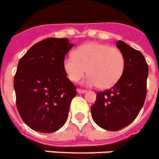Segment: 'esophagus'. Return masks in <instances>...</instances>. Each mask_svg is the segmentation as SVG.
<instances>
[{
    "label": "esophagus",
    "mask_w": 159,
    "mask_h": 159,
    "mask_svg": "<svg viewBox=\"0 0 159 159\" xmlns=\"http://www.w3.org/2000/svg\"><path fill=\"white\" fill-rule=\"evenodd\" d=\"M77 92L78 93V94H84V93H86V90H82V89H77Z\"/></svg>",
    "instance_id": "obj_1"
}]
</instances>
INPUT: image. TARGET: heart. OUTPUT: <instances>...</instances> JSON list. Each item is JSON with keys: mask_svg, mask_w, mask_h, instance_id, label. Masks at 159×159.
Listing matches in <instances>:
<instances>
[{"mask_svg": "<svg viewBox=\"0 0 159 159\" xmlns=\"http://www.w3.org/2000/svg\"><path fill=\"white\" fill-rule=\"evenodd\" d=\"M63 66L72 82H78L88 72L90 74L83 82L85 85L109 88L122 77L125 59L119 49L90 42L76 49L74 55L65 58Z\"/></svg>", "mask_w": 159, "mask_h": 159, "instance_id": "obj_1", "label": "heart"}]
</instances>
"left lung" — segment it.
I'll return each instance as SVG.
<instances>
[{"mask_svg":"<svg viewBox=\"0 0 159 159\" xmlns=\"http://www.w3.org/2000/svg\"><path fill=\"white\" fill-rule=\"evenodd\" d=\"M116 46L124 55L122 77L110 89L96 95L91 113L94 122L108 131H118L131 124L144 105L149 68L142 53L118 41Z\"/></svg>","mask_w":159,"mask_h":159,"instance_id":"1","label":"left lung"}]
</instances>
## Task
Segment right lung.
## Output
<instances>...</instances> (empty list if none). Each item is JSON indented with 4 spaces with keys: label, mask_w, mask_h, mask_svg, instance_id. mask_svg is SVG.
<instances>
[{
    "label": "right lung",
    "mask_w": 159,
    "mask_h": 159,
    "mask_svg": "<svg viewBox=\"0 0 159 159\" xmlns=\"http://www.w3.org/2000/svg\"><path fill=\"white\" fill-rule=\"evenodd\" d=\"M73 46L68 38L50 37L33 45L19 61L14 79L17 109L33 131L51 133L68 119L77 91L63 62Z\"/></svg>",
    "instance_id": "obj_1"
}]
</instances>
